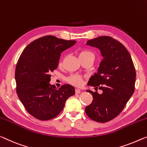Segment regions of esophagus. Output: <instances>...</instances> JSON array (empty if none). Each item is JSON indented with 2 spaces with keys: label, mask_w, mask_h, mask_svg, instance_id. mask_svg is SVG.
Instances as JSON below:
<instances>
[{
  "label": "esophagus",
  "mask_w": 147,
  "mask_h": 147,
  "mask_svg": "<svg viewBox=\"0 0 147 147\" xmlns=\"http://www.w3.org/2000/svg\"><path fill=\"white\" fill-rule=\"evenodd\" d=\"M81 92V91L79 89H76V94H80Z\"/></svg>",
  "instance_id": "obj_1"
}]
</instances>
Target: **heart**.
<instances>
[{"label": "heart", "instance_id": "1", "mask_svg": "<svg viewBox=\"0 0 147 147\" xmlns=\"http://www.w3.org/2000/svg\"><path fill=\"white\" fill-rule=\"evenodd\" d=\"M86 56H93L94 57V55L92 52L88 50H82L80 51L79 58H83L86 57ZM62 64V60H61L59 62V65L61 66ZM67 81L70 84L77 87H80L83 85V78H81V76L78 75V74H72V75L69 76L67 78Z\"/></svg>", "mask_w": 147, "mask_h": 147}]
</instances>
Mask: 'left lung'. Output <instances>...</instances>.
Returning a JSON list of instances; mask_svg holds the SVG:
<instances>
[{
  "label": "left lung",
  "mask_w": 147,
  "mask_h": 147,
  "mask_svg": "<svg viewBox=\"0 0 147 147\" xmlns=\"http://www.w3.org/2000/svg\"><path fill=\"white\" fill-rule=\"evenodd\" d=\"M87 45L98 48L103 57L98 72L87 85L98 87L102 93L87 90L93 99L85 111L92 120L107 122L120 114L134 94L136 71L127 49L114 38L102 36L88 40Z\"/></svg>",
  "instance_id": "obj_1"
}]
</instances>
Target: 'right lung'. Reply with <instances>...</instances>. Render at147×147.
<instances>
[{"instance_id":"obj_1","label":"right lung","mask_w":147,"mask_h":147,"mask_svg":"<svg viewBox=\"0 0 147 147\" xmlns=\"http://www.w3.org/2000/svg\"><path fill=\"white\" fill-rule=\"evenodd\" d=\"M76 40L47 35L33 40L20 55L15 71L16 92L25 108L39 120L55 118L75 89L69 84L56 88L51 85V73L57 68L61 53Z\"/></svg>"}]
</instances>
